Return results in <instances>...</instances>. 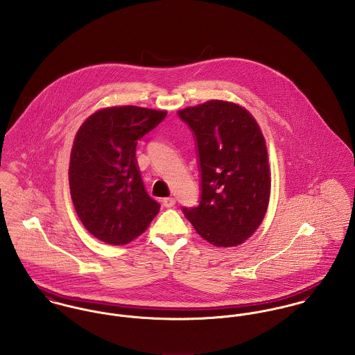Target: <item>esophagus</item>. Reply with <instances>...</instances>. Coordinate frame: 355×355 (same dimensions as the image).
Segmentation results:
<instances>
[{"label": "esophagus", "mask_w": 355, "mask_h": 355, "mask_svg": "<svg viewBox=\"0 0 355 355\" xmlns=\"http://www.w3.org/2000/svg\"><path fill=\"white\" fill-rule=\"evenodd\" d=\"M175 203H176V201H175V198H172V197H169V198H164V200H162V205H164V207H172Z\"/></svg>", "instance_id": "obj_1"}]
</instances>
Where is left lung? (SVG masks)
Instances as JSON below:
<instances>
[{
  "instance_id": "obj_1",
  "label": "left lung",
  "mask_w": 355,
  "mask_h": 355,
  "mask_svg": "<svg viewBox=\"0 0 355 355\" xmlns=\"http://www.w3.org/2000/svg\"><path fill=\"white\" fill-rule=\"evenodd\" d=\"M196 137L201 201L183 207L196 231L217 248L249 239L268 209L270 172L263 135L234 102L211 100L178 112Z\"/></svg>"
}]
</instances>
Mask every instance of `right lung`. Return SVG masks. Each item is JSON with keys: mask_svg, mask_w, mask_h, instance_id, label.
Returning a JSON list of instances; mask_svg holds the SVG:
<instances>
[{"mask_svg": "<svg viewBox=\"0 0 355 355\" xmlns=\"http://www.w3.org/2000/svg\"><path fill=\"white\" fill-rule=\"evenodd\" d=\"M165 110L125 105L105 107L80 125L69 159V190L85 228L109 245H127L159 210L145 190L135 150Z\"/></svg>", "mask_w": 355, "mask_h": 355, "instance_id": "right-lung-1", "label": "right lung"}]
</instances>
